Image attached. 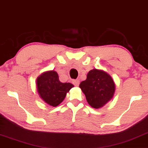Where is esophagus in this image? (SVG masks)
<instances>
[{
    "label": "esophagus",
    "mask_w": 148,
    "mask_h": 148,
    "mask_svg": "<svg viewBox=\"0 0 148 148\" xmlns=\"http://www.w3.org/2000/svg\"><path fill=\"white\" fill-rule=\"evenodd\" d=\"M73 83L75 86L77 87L79 85V80H78V79H77V80H73Z\"/></svg>",
    "instance_id": "34e87169"
}]
</instances>
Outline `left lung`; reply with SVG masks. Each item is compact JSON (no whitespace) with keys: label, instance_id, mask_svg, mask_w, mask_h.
Wrapping results in <instances>:
<instances>
[{"label":"left lung","instance_id":"8db88e82","mask_svg":"<svg viewBox=\"0 0 148 148\" xmlns=\"http://www.w3.org/2000/svg\"><path fill=\"white\" fill-rule=\"evenodd\" d=\"M87 101L93 108L99 109L113 97L115 84L110 74L103 70L93 69L87 75L86 80L79 85Z\"/></svg>","mask_w":148,"mask_h":148}]
</instances>
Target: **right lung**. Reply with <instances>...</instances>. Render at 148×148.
<instances>
[{
    "mask_svg": "<svg viewBox=\"0 0 148 148\" xmlns=\"http://www.w3.org/2000/svg\"><path fill=\"white\" fill-rule=\"evenodd\" d=\"M36 87L40 99L49 106L57 107L63 101L74 85L70 83L61 82L58 73L52 70L42 73L38 77Z\"/></svg>",
    "mask_w": 148,
    "mask_h": 148,
    "instance_id": "obj_1",
    "label": "right lung"
}]
</instances>
